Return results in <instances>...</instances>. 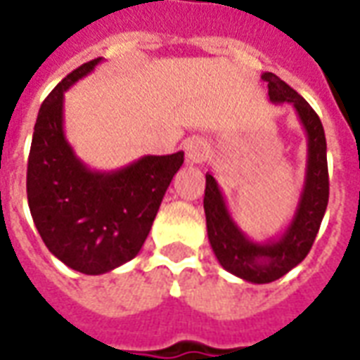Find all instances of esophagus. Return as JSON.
<instances>
[{"mask_svg":"<svg viewBox=\"0 0 360 360\" xmlns=\"http://www.w3.org/2000/svg\"><path fill=\"white\" fill-rule=\"evenodd\" d=\"M208 142L200 139V136H193L185 142V154H187V160L191 164H200L204 158L208 156Z\"/></svg>","mask_w":360,"mask_h":360,"instance_id":"1","label":"esophagus"}]
</instances>
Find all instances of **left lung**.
I'll return each mask as SVG.
<instances>
[{
    "instance_id": "left-lung-1",
    "label": "left lung",
    "mask_w": 360,
    "mask_h": 360,
    "mask_svg": "<svg viewBox=\"0 0 360 360\" xmlns=\"http://www.w3.org/2000/svg\"><path fill=\"white\" fill-rule=\"evenodd\" d=\"M262 81L268 82L270 102L291 103L307 133L304 185L291 224L276 239L252 241L231 218L218 181L210 172L206 173L204 191V214L212 250L229 274L250 283H270L301 264L316 239L330 196L326 134L316 111L278 75L262 73Z\"/></svg>"
}]
</instances>
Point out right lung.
Returning <instances> with one entry per match:
<instances>
[{"label": "right lung", "mask_w": 360, "mask_h": 360, "mask_svg": "<svg viewBox=\"0 0 360 360\" xmlns=\"http://www.w3.org/2000/svg\"><path fill=\"white\" fill-rule=\"evenodd\" d=\"M102 58L69 73L38 111L28 156L27 196L38 233L56 258L86 276L133 260L150 233L185 154L142 156L113 172L77 158L63 131V98Z\"/></svg>", "instance_id": "add662e5"}]
</instances>
